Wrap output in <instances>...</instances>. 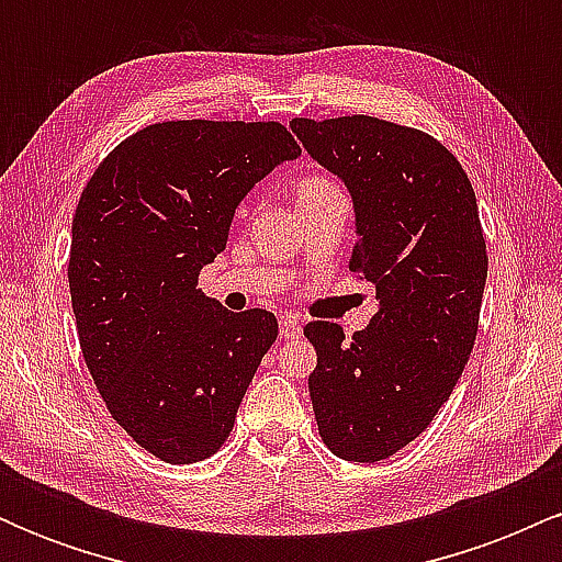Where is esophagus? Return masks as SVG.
Instances as JSON below:
<instances>
[{
  "label": "esophagus",
  "mask_w": 562,
  "mask_h": 562,
  "mask_svg": "<svg viewBox=\"0 0 562 562\" xmlns=\"http://www.w3.org/2000/svg\"><path fill=\"white\" fill-rule=\"evenodd\" d=\"M301 335V319L295 314H282L280 317V338L293 340Z\"/></svg>",
  "instance_id": "obj_1"
}]
</instances>
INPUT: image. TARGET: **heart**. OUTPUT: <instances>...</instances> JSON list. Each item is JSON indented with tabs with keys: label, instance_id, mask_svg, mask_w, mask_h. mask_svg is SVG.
Here are the masks:
<instances>
[{
	"label": "heart",
	"instance_id": "obj_1",
	"mask_svg": "<svg viewBox=\"0 0 562 562\" xmlns=\"http://www.w3.org/2000/svg\"><path fill=\"white\" fill-rule=\"evenodd\" d=\"M330 184H333L330 179L319 177V173H312V177L301 179L299 182V195H303V192H317V190H322V187H330Z\"/></svg>",
	"mask_w": 562,
	"mask_h": 562
}]
</instances>
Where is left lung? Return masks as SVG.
<instances>
[{"instance_id":"obj_1","label":"left lung","mask_w":562,"mask_h":562,"mask_svg":"<svg viewBox=\"0 0 562 562\" xmlns=\"http://www.w3.org/2000/svg\"><path fill=\"white\" fill-rule=\"evenodd\" d=\"M290 128L351 192L348 267L378 295L351 340L335 322L303 327L317 348L314 417L340 460L378 462L428 428L473 351L488 272L479 203L460 160L420 128L372 115Z\"/></svg>"}]
</instances>
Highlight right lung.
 I'll list each match as a JSON object with an SVG mask.
<instances>
[{"instance_id": "add662e5", "label": "right lung", "mask_w": 562, "mask_h": 562, "mask_svg": "<svg viewBox=\"0 0 562 562\" xmlns=\"http://www.w3.org/2000/svg\"><path fill=\"white\" fill-rule=\"evenodd\" d=\"M301 156L277 121H166L97 166L74 216L68 285L83 362L113 420L173 465L227 441L277 340L267 308L229 312L198 288L235 209Z\"/></svg>"}]
</instances>
